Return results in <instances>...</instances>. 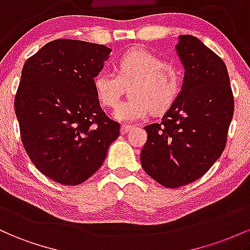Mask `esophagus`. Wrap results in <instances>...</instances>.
<instances>
[{
    "label": "esophagus",
    "mask_w": 250,
    "mask_h": 250,
    "mask_svg": "<svg viewBox=\"0 0 250 250\" xmlns=\"http://www.w3.org/2000/svg\"><path fill=\"white\" fill-rule=\"evenodd\" d=\"M132 128V126L131 125H126V124H123L122 127H120V132H122V134H126L128 133V131Z\"/></svg>",
    "instance_id": "34e87169"
}]
</instances>
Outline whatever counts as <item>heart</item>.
Returning <instances> with one entry per match:
<instances>
[{"mask_svg": "<svg viewBox=\"0 0 250 250\" xmlns=\"http://www.w3.org/2000/svg\"><path fill=\"white\" fill-rule=\"evenodd\" d=\"M118 73L103 69L93 79L97 98L104 106H114L122 95L124 83H132L131 99L114 108V119L137 122L151 110L165 111L172 105L182 87V72L176 64L164 62L145 49L124 53L118 61Z\"/></svg>", "mask_w": 250, "mask_h": 250, "instance_id": "b5f03b06", "label": "heart"}]
</instances>
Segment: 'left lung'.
Segmentation results:
<instances>
[{
	"label": "left lung",
	"mask_w": 250,
	"mask_h": 250,
	"mask_svg": "<svg viewBox=\"0 0 250 250\" xmlns=\"http://www.w3.org/2000/svg\"><path fill=\"white\" fill-rule=\"evenodd\" d=\"M176 52L184 67L181 92L161 123L145 126L140 153L145 172L165 188L196 181L222 155L234 114L223 60L200 39L179 35Z\"/></svg>",
	"instance_id": "1"
}]
</instances>
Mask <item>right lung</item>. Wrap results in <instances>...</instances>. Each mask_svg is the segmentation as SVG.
I'll list each match as a JSON object with an SVG mask.
<instances>
[{
	"label": "right lung",
	"mask_w": 250,
	"mask_h": 250,
	"mask_svg": "<svg viewBox=\"0 0 250 250\" xmlns=\"http://www.w3.org/2000/svg\"><path fill=\"white\" fill-rule=\"evenodd\" d=\"M111 48L79 40L50 41L22 68L15 97L20 133L44 176L78 186L105 161L120 125L102 110L93 79Z\"/></svg>",
	"instance_id": "1"
}]
</instances>
